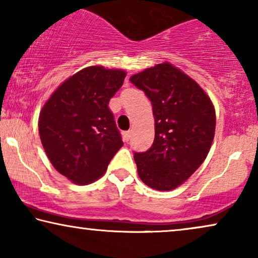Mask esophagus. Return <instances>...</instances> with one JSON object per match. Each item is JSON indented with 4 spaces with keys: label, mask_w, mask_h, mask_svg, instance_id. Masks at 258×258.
<instances>
[{
    "label": "esophagus",
    "mask_w": 258,
    "mask_h": 258,
    "mask_svg": "<svg viewBox=\"0 0 258 258\" xmlns=\"http://www.w3.org/2000/svg\"><path fill=\"white\" fill-rule=\"evenodd\" d=\"M130 136H132V133H130L129 130H128V132L123 133V139H124L125 142H128V141L130 140Z\"/></svg>",
    "instance_id": "1"
}]
</instances>
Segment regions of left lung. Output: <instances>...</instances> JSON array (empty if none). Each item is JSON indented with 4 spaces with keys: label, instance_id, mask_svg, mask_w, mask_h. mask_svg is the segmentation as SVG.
Masks as SVG:
<instances>
[{
    "label": "left lung",
    "instance_id": "left-lung-1",
    "mask_svg": "<svg viewBox=\"0 0 258 258\" xmlns=\"http://www.w3.org/2000/svg\"><path fill=\"white\" fill-rule=\"evenodd\" d=\"M153 105L155 139L149 149L134 153L137 171L150 188H177L209 153L216 116L210 98L195 81L169 63L130 77Z\"/></svg>",
    "mask_w": 258,
    "mask_h": 258
}]
</instances>
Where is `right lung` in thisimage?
<instances>
[{
  "instance_id": "obj_1",
  "label": "right lung",
  "mask_w": 258,
  "mask_h": 258,
  "mask_svg": "<svg viewBox=\"0 0 258 258\" xmlns=\"http://www.w3.org/2000/svg\"><path fill=\"white\" fill-rule=\"evenodd\" d=\"M125 73L89 67L57 88L38 121L41 142L51 164L76 184H89L107 170L123 146L109 101Z\"/></svg>"
}]
</instances>
